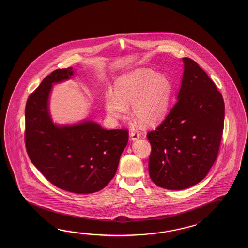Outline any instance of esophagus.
I'll list each match as a JSON object with an SVG mask.
<instances>
[{
	"label": "esophagus",
	"mask_w": 248,
	"mask_h": 248,
	"mask_svg": "<svg viewBox=\"0 0 248 248\" xmlns=\"http://www.w3.org/2000/svg\"><path fill=\"white\" fill-rule=\"evenodd\" d=\"M130 137L132 141H136V140H138V139H139V138H140L139 134H138V132H136V131H131V132H130Z\"/></svg>",
	"instance_id": "esophagus-1"
}]
</instances>
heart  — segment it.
<instances>
[{
    "mask_svg": "<svg viewBox=\"0 0 248 248\" xmlns=\"http://www.w3.org/2000/svg\"><path fill=\"white\" fill-rule=\"evenodd\" d=\"M172 85L163 73L140 68L125 73L115 82V92L105 94V107L112 119L125 118L128 107L142 125L152 126L162 122L170 110Z\"/></svg>",
    "mask_w": 248,
    "mask_h": 248,
    "instance_id": "heart-1",
    "label": "heart"
}]
</instances>
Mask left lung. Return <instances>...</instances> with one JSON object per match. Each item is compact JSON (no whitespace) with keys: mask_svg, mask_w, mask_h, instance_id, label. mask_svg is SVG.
<instances>
[{"mask_svg":"<svg viewBox=\"0 0 248 248\" xmlns=\"http://www.w3.org/2000/svg\"><path fill=\"white\" fill-rule=\"evenodd\" d=\"M183 61L177 102L156 130L147 134L152 149L150 178L170 190L192 187L206 177L217 158L224 128L222 95L195 61Z\"/></svg>","mask_w":248,"mask_h":248,"instance_id":"8db88e82","label":"left lung"}]
</instances>
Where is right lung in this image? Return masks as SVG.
<instances>
[{"mask_svg": "<svg viewBox=\"0 0 248 248\" xmlns=\"http://www.w3.org/2000/svg\"><path fill=\"white\" fill-rule=\"evenodd\" d=\"M73 67L57 69L28 98L25 143L41 174L61 189L91 194L106 187L118 170L129 139L126 130H106L92 120L58 125L49 111L53 84L73 77Z\"/></svg>", "mask_w": 248, "mask_h": 248, "instance_id": "1", "label": "right lung"}]
</instances>
